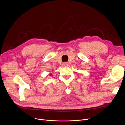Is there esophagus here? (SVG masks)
Segmentation results:
<instances>
[{
    "mask_svg": "<svg viewBox=\"0 0 125 125\" xmlns=\"http://www.w3.org/2000/svg\"><path fill=\"white\" fill-rule=\"evenodd\" d=\"M63 65L64 66H69V64L68 62H65L63 63Z\"/></svg>",
    "mask_w": 125,
    "mask_h": 125,
    "instance_id": "esophagus-1",
    "label": "esophagus"
}]
</instances>
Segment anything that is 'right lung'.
<instances>
[{"label": "right lung", "mask_w": 125, "mask_h": 125, "mask_svg": "<svg viewBox=\"0 0 125 125\" xmlns=\"http://www.w3.org/2000/svg\"><path fill=\"white\" fill-rule=\"evenodd\" d=\"M52 75V73H50V74H49V75H50V76H51Z\"/></svg>", "instance_id": "add662e5"}]
</instances>
